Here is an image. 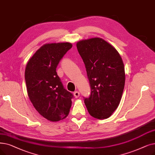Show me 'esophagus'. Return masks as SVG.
Instances as JSON below:
<instances>
[{
	"instance_id": "1",
	"label": "esophagus",
	"mask_w": 155,
	"mask_h": 155,
	"mask_svg": "<svg viewBox=\"0 0 155 155\" xmlns=\"http://www.w3.org/2000/svg\"><path fill=\"white\" fill-rule=\"evenodd\" d=\"M74 96L75 98H78L80 96V92L78 91H75L74 92Z\"/></svg>"
}]
</instances>
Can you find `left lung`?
<instances>
[{"instance_id": "obj_1", "label": "left lung", "mask_w": 155, "mask_h": 155, "mask_svg": "<svg viewBox=\"0 0 155 155\" xmlns=\"http://www.w3.org/2000/svg\"><path fill=\"white\" fill-rule=\"evenodd\" d=\"M77 48L85 65L91 87L84 103L90 115L109 118L117 108L125 86L124 64L120 54L101 38L80 40Z\"/></svg>"}]
</instances>
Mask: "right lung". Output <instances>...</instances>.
Here are the masks:
<instances>
[{
	"mask_svg": "<svg viewBox=\"0 0 155 155\" xmlns=\"http://www.w3.org/2000/svg\"><path fill=\"white\" fill-rule=\"evenodd\" d=\"M70 42L46 44L38 49L26 66L25 78L30 101L40 115L58 122L68 115L73 94L66 91L56 73Z\"/></svg>",
	"mask_w": 155,
	"mask_h": 155,
	"instance_id": "obj_1",
	"label": "right lung"
}]
</instances>
